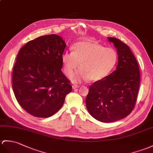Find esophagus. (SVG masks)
Returning <instances> with one entry per match:
<instances>
[{
    "instance_id": "1",
    "label": "esophagus",
    "mask_w": 153,
    "mask_h": 153,
    "mask_svg": "<svg viewBox=\"0 0 153 153\" xmlns=\"http://www.w3.org/2000/svg\"><path fill=\"white\" fill-rule=\"evenodd\" d=\"M79 87V85H72V88L73 89H76V88H77Z\"/></svg>"
}]
</instances>
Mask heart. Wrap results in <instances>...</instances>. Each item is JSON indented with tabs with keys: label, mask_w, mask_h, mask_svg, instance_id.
<instances>
[{
	"label": "heart",
	"mask_w": 153,
	"mask_h": 153,
	"mask_svg": "<svg viewBox=\"0 0 153 153\" xmlns=\"http://www.w3.org/2000/svg\"><path fill=\"white\" fill-rule=\"evenodd\" d=\"M72 49V51L63 53L62 62L68 76L80 65L81 68L70 76L74 83H81L89 79L93 81L102 80L111 72L117 60L114 49L104 48L96 42H77Z\"/></svg>",
	"instance_id": "b5f03b06"
}]
</instances>
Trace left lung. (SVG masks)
<instances>
[{
	"label": "left lung",
	"instance_id": "obj_1",
	"mask_svg": "<svg viewBox=\"0 0 153 153\" xmlns=\"http://www.w3.org/2000/svg\"><path fill=\"white\" fill-rule=\"evenodd\" d=\"M108 41L117 49V68L91 85L85 101L90 114L102 123L117 121L132 111L140 83L139 66L130 48L115 38Z\"/></svg>",
	"mask_w": 153,
	"mask_h": 153
}]
</instances>
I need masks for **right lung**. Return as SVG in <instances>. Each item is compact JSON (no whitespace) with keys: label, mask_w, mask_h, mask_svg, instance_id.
<instances>
[{"label":"right lung","mask_w":153,"mask_h":153,"mask_svg":"<svg viewBox=\"0 0 153 153\" xmlns=\"http://www.w3.org/2000/svg\"><path fill=\"white\" fill-rule=\"evenodd\" d=\"M66 44L56 34L38 37L19 50L13 66L12 88L19 104L31 115L46 118L62 108L72 91L62 72Z\"/></svg>","instance_id":"add662e5"}]
</instances>
